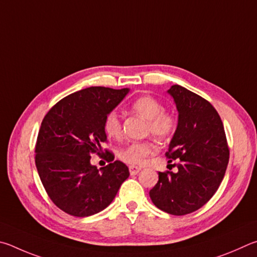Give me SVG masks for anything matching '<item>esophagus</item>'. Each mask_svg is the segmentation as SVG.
<instances>
[{
	"label": "esophagus",
	"instance_id": "34e87169",
	"mask_svg": "<svg viewBox=\"0 0 257 257\" xmlns=\"http://www.w3.org/2000/svg\"><path fill=\"white\" fill-rule=\"evenodd\" d=\"M141 168L140 167H136V166H130V174L131 175H138L140 173Z\"/></svg>",
	"mask_w": 257,
	"mask_h": 257
}]
</instances>
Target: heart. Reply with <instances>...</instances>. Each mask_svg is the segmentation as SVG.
Masks as SVG:
<instances>
[{
    "instance_id": "b5f03b06",
    "label": "heart",
    "mask_w": 257,
    "mask_h": 257,
    "mask_svg": "<svg viewBox=\"0 0 257 257\" xmlns=\"http://www.w3.org/2000/svg\"><path fill=\"white\" fill-rule=\"evenodd\" d=\"M132 109L148 119V131L155 137L166 139L173 136L177 126L175 116L165 111L159 100L150 96H142L132 102ZM103 131L109 138H119L121 134V121L116 111H110L103 119ZM157 152L154 141L130 143L119 151L120 160L130 165H142L148 157Z\"/></svg>"
}]
</instances>
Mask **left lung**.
Here are the masks:
<instances>
[{"label":"left lung","mask_w":257,"mask_h":257,"mask_svg":"<svg viewBox=\"0 0 257 257\" xmlns=\"http://www.w3.org/2000/svg\"><path fill=\"white\" fill-rule=\"evenodd\" d=\"M178 110V124L166 156L177 160V173H159L151 201L169 214L184 215L202 208L221 184L229 161L222 120L211 103L182 85L167 91Z\"/></svg>","instance_id":"left-lung-1"}]
</instances>
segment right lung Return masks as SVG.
Segmentation results:
<instances>
[{
  "label": "right lung",
  "mask_w": 257,
  "mask_h": 257,
  "mask_svg": "<svg viewBox=\"0 0 257 257\" xmlns=\"http://www.w3.org/2000/svg\"><path fill=\"white\" fill-rule=\"evenodd\" d=\"M90 87L71 93L45 115L36 142L35 163L49 199L74 217H89L106 209L130 176L127 166L114 160L106 150L108 164L98 169L90 163L100 155L107 141L103 119L128 93Z\"/></svg>",
  "instance_id": "right-lung-1"
}]
</instances>
